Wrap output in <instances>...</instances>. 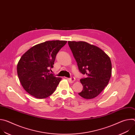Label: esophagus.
I'll list each match as a JSON object with an SVG mask.
<instances>
[{"label": "esophagus", "mask_w": 135, "mask_h": 135, "mask_svg": "<svg viewBox=\"0 0 135 135\" xmlns=\"http://www.w3.org/2000/svg\"><path fill=\"white\" fill-rule=\"evenodd\" d=\"M67 80H68V81L70 83H73V82L75 81V79L74 78V77H71V78H68Z\"/></svg>", "instance_id": "obj_1"}]
</instances>
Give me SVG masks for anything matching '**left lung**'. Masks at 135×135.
I'll return each mask as SVG.
<instances>
[{
    "mask_svg": "<svg viewBox=\"0 0 135 135\" xmlns=\"http://www.w3.org/2000/svg\"><path fill=\"white\" fill-rule=\"evenodd\" d=\"M79 71L87 77L80 80L83 90L79 93L85 99L98 95L107 85L112 74L109 57L100 48L85 42L68 41Z\"/></svg>",
    "mask_w": 135,
    "mask_h": 135,
    "instance_id": "left-lung-1",
    "label": "left lung"
}]
</instances>
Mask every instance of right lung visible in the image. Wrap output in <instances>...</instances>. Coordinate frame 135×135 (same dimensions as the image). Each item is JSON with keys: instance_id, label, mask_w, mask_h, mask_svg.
<instances>
[{"instance_id": "right-lung-1", "label": "right lung", "mask_w": 135, "mask_h": 135, "mask_svg": "<svg viewBox=\"0 0 135 135\" xmlns=\"http://www.w3.org/2000/svg\"><path fill=\"white\" fill-rule=\"evenodd\" d=\"M66 43L57 40L37 44L28 50L19 60L17 65L19 80L24 89L34 97H48L61 80L50 72L57 53Z\"/></svg>"}]
</instances>
